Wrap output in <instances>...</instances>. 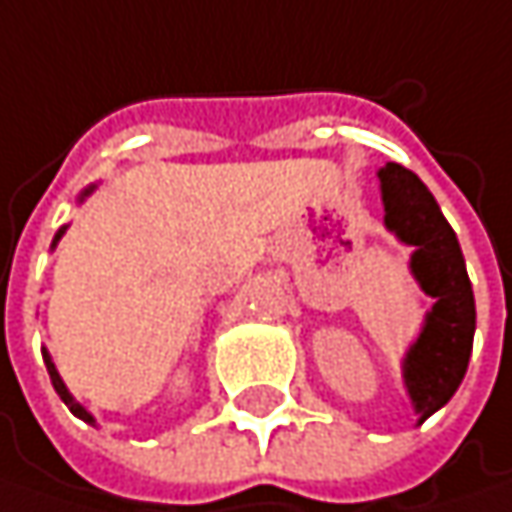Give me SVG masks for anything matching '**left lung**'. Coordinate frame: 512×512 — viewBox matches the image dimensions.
<instances>
[{
  "instance_id": "obj_1",
  "label": "left lung",
  "mask_w": 512,
  "mask_h": 512,
  "mask_svg": "<svg viewBox=\"0 0 512 512\" xmlns=\"http://www.w3.org/2000/svg\"><path fill=\"white\" fill-rule=\"evenodd\" d=\"M384 191V223L404 243L415 246L412 275L435 298L421 338L404 361V381L415 412L427 421L461 384L476 332V300L453 226L444 220L430 189L410 168L387 163L378 171Z\"/></svg>"
}]
</instances>
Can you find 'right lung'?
<instances>
[{
    "label": "right lung",
    "instance_id": "right-lung-1",
    "mask_svg": "<svg viewBox=\"0 0 512 512\" xmlns=\"http://www.w3.org/2000/svg\"><path fill=\"white\" fill-rule=\"evenodd\" d=\"M91 191H94V186H91V189L82 191V197H85V194H91ZM62 232H65V226H62V229L56 232L54 243H56V240H59V237H62ZM45 367H48V375H51V384H54V389H56V392H59V398L65 401V407H68V410L74 412V415H79L82 421H88V424H94V418H91V412L82 410V407H79L77 401L71 398V392L65 389V384H62V378H59V372H56V367H54V364H51V358H48V352H45Z\"/></svg>",
    "mask_w": 512,
    "mask_h": 512
}]
</instances>
